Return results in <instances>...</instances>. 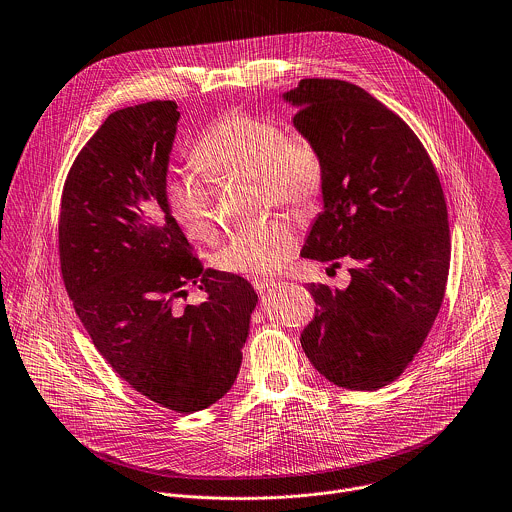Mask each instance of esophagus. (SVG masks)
<instances>
[{
	"label": "esophagus",
	"mask_w": 512,
	"mask_h": 512,
	"mask_svg": "<svg viewBox=\"0 0 512 512\" xmlns=\"http://www.w3.org/2000/svg\"><path fill=\"white\" fill-rule=\"evenodd\" d=\"M275 285H277V283L271 281V279H255V281H253V287H255V291H257L259 295L271 291Z\"/></svg>",
	"instance_id": "1"
}]
</instances>
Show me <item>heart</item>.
<instances>
[{"label": "heart", "mask_w": 512, "mask_h": 512, "mask_svg": "<svg viewBox=\"0 0 512 512\" xmlns=\"http://www.w3.org/2000/svg\"><path fill=\"white\" fill-rule=\"evenodd\" d=\"M193 161L221 179H255L265 205L307 213L317 207L325 187V165L317 145L303 133H287L271 117L227 111L197 139ZM167 201L173 219L195 241L217 233L209 187L193 173L169 183ZM299 247V229L277 217L233 233L219 251L221 269L241 275H271L283 269Z\"/></svg>", "instance_id": "heart-1"}]
</instances>
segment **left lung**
I'll list each match as a JSON object with an SVG mask.
<instances>
[{"label": "left lung", "mask_w": 512, "mask_h": 512, "mask_svg": "<svg viewBox=\"0 0 512 512\" xmlns=\"http://www.w3.org/2000/svg\"><path fill=\"white\" fill-rule=\"evenodd\" d=\"M293 125L325 165L323 213L301 257L351 261L347 289L309 285L315 319L301 333L333 385L377 391L423 347L445 297L451 237L443 187L413 129L365 89L301 79L283 93Z\"/></svg>", "instance_id": "obj_1"}]
</instances>
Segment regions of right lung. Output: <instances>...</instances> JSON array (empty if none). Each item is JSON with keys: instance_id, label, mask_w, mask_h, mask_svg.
Segmentation results:
<instances>
[{"instance_id": "add662e5", "label": "right lung", "mask_w": 512, "mask_h": 512, "mask_svg": "<svg viewBox=\"0 0 512 512\" xmlns=\"http://www.w3.org/2000/svg\"><path fill=\"white\" fill-rule=\"evenodd\" d=\"M175 101L113 111L75 157L61 195L59 261L73 309L111 369L149 401L195 413L235 383L257 293L203 269L171 215ZM164 211L155 222L140 207ZM195 284L206 299L183 306Z\"/></svg>"}]
</instances>
